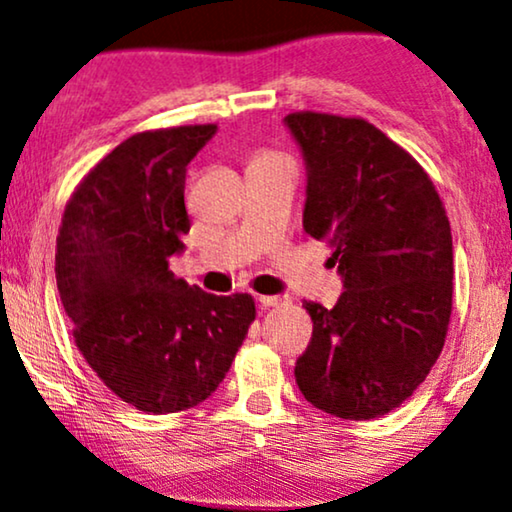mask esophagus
I'll return each mask as SVG.
<instances>
[{"label":"esophagus","instance_id":"esophagus-1","mask_svg":"<svg viewBox=\"0 0 512 512\" xmlns=\"http://www.w3.org/2000/svg\"><path fill=\"white\" fill-rule=\"evenodd\" d=\"M257 302H260V306H264V309H269V306L281 304L283 297H278V295H257Z\"/></svg>","mask_w":512,"mask_h":512}]
</instances>
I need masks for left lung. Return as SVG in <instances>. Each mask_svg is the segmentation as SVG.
<instances>
[{
  "label": "left lung",
  "mask_w": 512,
  "mask_h": 512,
  "mask_svg": "<svg viewBox=\"0 0 512 512\" xmlns=\"http://www.w3.org/2000/svg\"><path fill=\"white\" fill-rule=\"evenodd\" d=\"M306 166L304 231L330 243L344 292L304 302L313 335L295 379L313 407L377 419L438 360L452 313V229L424 168L363 119H283Z\"/></svg>",
  "instance_id": "1"
}]
</instances>
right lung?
Here are the masks:
<instances>
[{
  "label": "right lung",
  "mask_w": 512,
  "mask_h": 512,
  "mask_svg": "<svg viewBox=\"0 0 512 512\" xmlns=\"http://www.w3.org/2000/svg\"><path fill=\"white\" fill-rule=\"evenodd\" d=\"M215 133L124 140L81 180L60 224L56 281L74 342L109 391L147 414L203 403L255 320L250 295H208L168 269L192 224L187 163Z\"/></svg>",
  "instance_id": "obj_1"
}]
</instances>
